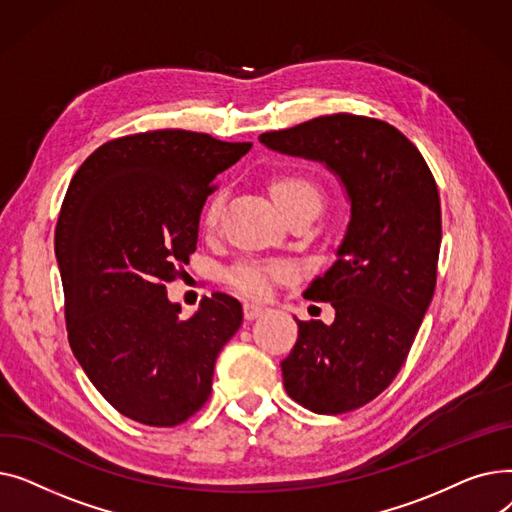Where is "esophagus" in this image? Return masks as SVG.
Wrapping results in <instances>:
<instances>
[{
  "label": "esophagus",
  "instance_id": "34e87169",
  "mask_svg": "<svg viewBox=\"0 0 512 512\" xmlns=\"http://www.w3.org/2000/svg\"><path fill=\"white\" fill-rule=\"evenodd\" d=\"M242 313H245V319H257L263 313V307L257 303H245L242 305Z\"/></svg>",
  "mask_w": 512,
  "mask_h": 512
}]
</instances>
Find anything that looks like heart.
Masks as SVG:
<instances>
[{
  "instance_id": "b5f03b06",
  "label": "heart",
  "mask_w": 512,
  "mask_h": 512,
  "mask_svg": "<svg viewBox=\"0 0 512 512\" xmlns=\"http://www.w3.org/2000/svg\"><path fill=\"white\" fill-rule=\"evenodd\" d=\"M270 191L276 203L284 213L313 205H321V188L319 184L303 174V172H280L270 180ZM220 215V199L211 197L203 209L201 226L211 230L218 224ZM292 276V267L286 261H265V259H240L230 265L224 272L226 284L236 290L242 297L249 299H267L274 292L276 284L288 280Z\"/></svg>"
}]
</instances>
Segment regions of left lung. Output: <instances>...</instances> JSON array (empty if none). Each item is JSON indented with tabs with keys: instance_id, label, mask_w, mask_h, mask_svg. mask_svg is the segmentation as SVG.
<instances>
[{
	"instance_id": "8db88e82",
	"label": "left lung",
	"mask_w": 512,
	"mask_h": 512,
	"mask_svg": "<svg viewBox=\"0 0 512 512\" xmlns=\"http://www.w3.org/2000/svg\"><path fill=\"white\" fill-rule=\"evenodd\" d=\"M259 141L324 161L351 197L338 259L305 292L330 303L336 319H297L282 378L288 396L313 413L361 409L405 365L434 297L442 240L436 178L405 134L378 118L319 116Z\"/></svg>"
}]
</instances>
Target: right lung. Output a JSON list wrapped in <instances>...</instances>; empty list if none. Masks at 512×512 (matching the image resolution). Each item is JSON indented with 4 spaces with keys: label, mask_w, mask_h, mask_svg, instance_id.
Instances as JSON below:
<instances>
[{
    "label": "right lung",
    "mask_w": 512,
    "mask_h": 512,
    "mask_svg": "<svg viewBox=\"0 0 512 512\" xmlns=\"http://www.w3.org/2000/svg\"><path fill=\"white\" fill-rule=\"evenodd\" d=\"M251 147L180 128L126 134L70 180L56 226L68 342L101 396L132 421L174 427L211 396L215 359L242 307L213 292L180 319L166 282L197 249L215 176Z\"/></svg>",
    "instance_id": "obj_1"
}]
</instances>
